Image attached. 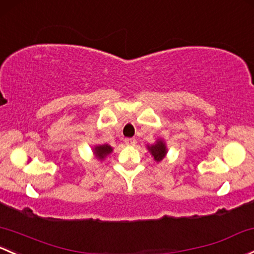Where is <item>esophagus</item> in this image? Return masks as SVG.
Here are the masks:
<instances>
[{
    "label": "esophagus",
    "mask_w": 254,
    "mask_h": 254,
    "mask_svg": "<svg viewBox=\"0 0 254 254\" xmlns=\"http://www.w3.org/2000/svg\"><path fill=\"white\" fill-rule=\"evenodd\" d=\"M124 142H125V145H127V146H135V143H136V138H134V137L125 138Z\"/></svg>",
    "instance_id": "esophagus-1"
}]
</instances>
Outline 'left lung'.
I'll return each instance as SVG.
<instances>
[{"label":"left lung","mask_w":254,"mask_h":254,"mask_svg":"<svg viewBox=\"0 0 254 254\" xmlns=\"http://www.w3.org/2000/svg\"><path fill=\"white\" fill-rule=\"evenodd\" d=\"M148 152L151 153V156L153 157V159L157 163L162 162L163 159L167 157L168 153V147H167V142H165L163 138H157L156 142L152 143V145H146Z\"/></svg>","instance_id":"1"}]
</instances>
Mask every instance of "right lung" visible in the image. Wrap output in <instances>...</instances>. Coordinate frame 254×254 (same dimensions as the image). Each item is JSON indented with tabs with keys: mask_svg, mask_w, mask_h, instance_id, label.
Wrapping results in <instances>:
<instances>
[{
	"mask_svg": "<svg viewBox=\"0 0 254 254\" xmlns=\"http://www.w3.org/2000/svg\"><path fill=\"white\" fill-rule=\"evenodd\" d=\"M112 152H113V147H111V146L107 145V143H105V145H96L92 147L93 157L100 162L105 161Z\"/></svg>",
	"mask_w": 254,
	"mask_h": 254,
	"instance_id": "right-lung-1",
	"label": "right lung"
}]
</instances>
